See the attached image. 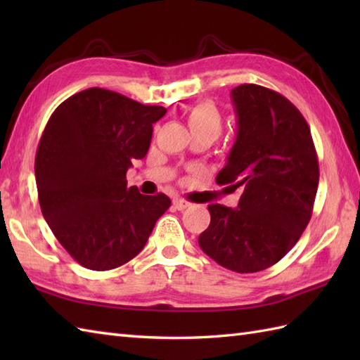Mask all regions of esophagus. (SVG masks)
<instances>
[{
  "instance_id": "1",
  "label": "esophagus",
  "mask_w": 360,
  "mask_h": 360,
  "mask_svg": "<svg viewBox=\"0 0 360 360\" xmlns=\"http://www.w3.org/2000/svg\"><path fill=\"white\" fill-rule=\"evenodd\" d=\"M173 205H174V209H178V210H186L190 207V202L186 200H173Z\"/></svg>"
}]
</instances>
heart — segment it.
<instances>
[{"mask_svg": "<svg viewBox=\"0 0 360 360\" xmlns=\"http://www.w3.org/2000/svg\"><path fill=\"white\" fill-rule=\"evenodd\" d=\"M187 124L193 136H205L215 141L223 129L224 117L212 101L198 102L187 114Z\"/></svg>", "mask_w": 360, "mask_h": 360, "instance_id": "1", "label": "heart"}]
</instances>
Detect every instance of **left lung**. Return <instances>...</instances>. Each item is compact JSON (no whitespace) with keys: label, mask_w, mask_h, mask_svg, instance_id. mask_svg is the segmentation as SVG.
Returning <instances> with one entry per match:
<instances>
[{"label":"left lung","mask_w":360,"mask_h":360,"mask_svg":"<svg viewBox=\"0 0 360 360\" xmlns=\"http://www.w3.org/2000/svg\"><path fill=\"white\" fill-rule=\"evenodd\" d=\"M238 133L217 176L243 187L238 207L209 204L200 248L226 269L264 271L295 246L307 229L319 186V160L307 120L286 97L244 83L232 89Z\"/></svg>","instance_id":"1"}]
</instances>
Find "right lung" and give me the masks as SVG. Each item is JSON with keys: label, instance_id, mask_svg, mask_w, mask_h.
Listing matches in <instances>:
<instances>
[{"label": "right lung", "instance_id": "1", "mask_svg": "<svg viewBox=\"0 0 360 360\" xmlns=\"http://www.w3.org/2000/svg\"><path fill=\"white\" fill-rule=\"evenodd\" d=\"M165 112L89 88L60 103L46 124L35 156L38 201L52 233L86 269L128 263L170 207L167 195L127 186L128 168L147 155L153 124Z\"/></svg>", "mask_w": 360, "mask_h": 360}]
</instances>
